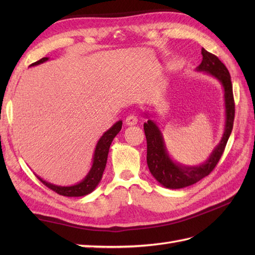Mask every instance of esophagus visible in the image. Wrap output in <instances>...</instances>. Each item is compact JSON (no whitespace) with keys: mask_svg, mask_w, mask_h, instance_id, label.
<instances>
[{"mask_svg":"<svg viewBox=\"0 0 255 255\" xmlns=\"http://www.w3.org/2000/svg\"><path fill=\"white\" fill-rule=\"evenodd\" d=\"M138 123V118L133 115H129L125 119V124L127 125V126H133V125H137Z\"/></svg>","mask_w":255,"mask_h":255,"instance_id":"esophagus-1","label":"esophagus"}]
</instances>
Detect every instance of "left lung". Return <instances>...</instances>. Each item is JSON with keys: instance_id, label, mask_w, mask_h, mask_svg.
I'll use <instances>...</instances> for the list:
<instances>
[{"instance_id": "1", "label": "left lung", "mask_w": 255, "mask_h": 255, "mask_svg": "<svg viewBox=\"0 0 255 255\" xmlns=\"http://www.w3.org/2000/svg\"><path fill=\"white\" fill-rule=\"evenodd\" d=\"M202 56L203 60L196 68V71L210 75L211 78L217 80L224 90V133L219 143L214 148L207 160L198 165H185L172 160L166 149L163 133L158 124L151 118L152 114L144 112V116L148 119V122L143 124L145 139H147L148 167L155 180L166 188L177 189L191 186L207 176L223 155L227 141L231 134L232 127H234L235 101L228 69L219 60L218 57L205 50L204 48L202 49Z\"/></svg>"}]
</instances>
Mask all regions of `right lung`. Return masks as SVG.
<instances>
[{
  "mask_svg": "<svg viewBox=\"0 0 255 255\" xmlns=\"http://www.w3.org/2000/svg\"><path fill=\"white\" fill-rule=\"evenodd\" d=\"M49 60V58H42L40 60L36 61L35 63L30 64L29 67H35L38 64H41L46 61ZM122 125L123 122L118 121L113 126L108 129L107 131L103 133V136L99 139V141L96 143V147L94 150L93 154V163H92L91 169L88 174L85 175L82 181L74 184V185H69V186H61V185H56V184H52L45 181L44 178L40 176L37 177L45 184L47 187H49L52 191H55L59 195H62V196L67 197H80V196H85L90 193H92L94 189L99 185L103 173H104L106 162H107V155L108 151H110V147L113 142V139L116 137V134L122 130Z\"/></svg>",
  "mask_w": 255,
  "mask_h": 255,
  "instance_id": "right-lung-1",
  "label": "right lung"
}]
</instances>
